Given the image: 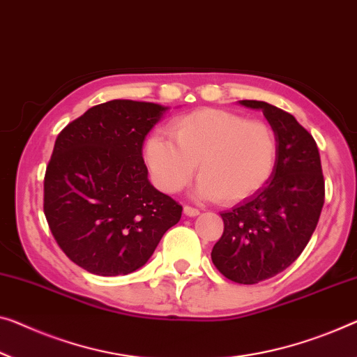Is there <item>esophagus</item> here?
Wrapping results in <instances>:
<instances>
[{
  "label": "esophagus",
  "mask_w": 357,
  "mask_h": 357,
  "mask_svg": "<svg viewBox=\"0 0 357 357\" xmlns=\"http://www.w3.org/2000/svg\"><path fill=\"white\" fill-rule=\"evenodd\" d=\"M184 215H185V216L194 218V216H199V215H200V211L197 210V208H194V206L185 205V206H184Z\"/></svg>",
  "instance_id": "obj_1"
}]
</instances>
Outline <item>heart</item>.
<instances>
[{
	"instance_id": "heart-1",
	"label": "heart",
	"mask_w": 357,
	"mask_h": 357,
	"mask_svg": "<svg viewBox=\"0 0 357 357\" xmlns=\"http://www.w3.org/2000/svg\"><path fill=\"white\" fill-rule=\"evenodd\" d=\"M173 141L153 132L144 157L153 183L179 192L199 168L195 195L222 204L248 200L268 185L278 163V139L263 121L222 109H200L172 123Z\"/></svg>"
}]
</instances>
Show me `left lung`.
Returning a JSON list of instances; mask_svg holds the SVG:
<instances>
[{"instance_id": "obj_1", "label": "left lung", "mask_w": 357, "mask_h": 357, "mask_svg": "<svg viewBox=\"0 0 357 357\" xmlns=\"http://www.w3.org/2000/svg\"><path fill=\"white\" fill-rule=\"evenodd\" d=\"M238 104L263 112L278 139V163L261 192L221 213L225 232L211 259L225 278L252 285L300 257L317 226L326 189L314 137L294 115L263 100Z\"/></svg>"}]
</instances>
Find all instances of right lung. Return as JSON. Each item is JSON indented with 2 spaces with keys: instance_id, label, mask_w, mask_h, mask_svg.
<instances>
[{
  "instance_id": "add662e5",
  "label": "right lung",
  "mask_w": 357,
  "mask_h": 357,
  "mask_svg": "<svg viewBox=\"0 0 357 357\" xmlns=\"http://www.w3.org/2000/svg\"><path fill=\"white\" fill-rule=\"evenodd\" d=\"M168 107L130 99L94 105L57 136L45 215L62 252L88 273L142 268L183 206L147 178L142 146Z\"/></svg>"
}]
</instances>
